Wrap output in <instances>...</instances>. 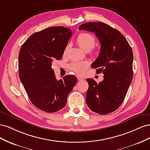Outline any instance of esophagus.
<instances>
[{
	"label": "esophagus",
	"mask_w": 150,
	"mask_h": 150,
	"mask_svg": "<svg viewBox=\"0 0 150 150\" xmlns=\"http://www.w3.org/2000/svg\"><path fill=\"white\" fill-rule=\"evenodd\" d=\"M77 78H78V81H82V80H83V78H82V77H81L79 76H77Z\"/></svg>",
	"instance_id": "1"
}]
</instances>
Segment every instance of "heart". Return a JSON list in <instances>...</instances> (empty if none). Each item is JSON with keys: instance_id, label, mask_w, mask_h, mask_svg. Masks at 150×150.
I'll list each match as a JSON object with an SVG mask.
<instances>
[{"instance_id": "heart-1", "label": "heart", "mask_w": 150, "mask_h": 150, "mask_svg": "<svg viewBox=\"0 0 150 150\" xmlns=\"http://www.w3.org/2000/svg\"><path fill=\"white\" fill-rule=\"evenodd\" d=\"M76 43L84 51L89 52L91 54H95L94 46L96 43V39L92 34L86 33H80L76 38ZM69 47L70 44H67L63 51V55H66ZM89 66V62L88 61H75L70 63L68 67L76 74L83 75Z\"/></svg>"}]
</instances>
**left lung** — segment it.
<instances>
[{
  "label": "left lung",
  "mask_w": 150,
  "mask_h": 150,
  "mask_svg": "<svg viewBox=\"0 0 150 150\" xmlns=\"http://www.w3.org/2000/svg\"><path fill=\"white\" fill-rule=\"evenodd\" d=\"M79 29L94 33L101 44L100 52L91 67L96 68V73L103 72L104 79L99 84L93 79H86L89 84L86 103L94 112L109 114L121 106L132 81V49L120 31L103 22H88Z\"/></svg>",
  "instance_id": "8db88e82"
}]
</instances>
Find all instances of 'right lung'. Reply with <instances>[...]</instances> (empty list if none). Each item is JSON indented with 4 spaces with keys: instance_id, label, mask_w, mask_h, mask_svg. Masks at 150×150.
<instances>
[{
    "instance_id": "obj_1",
    "label": "right lung",
    "mask_w": 150,
    "mask_h": 150,
    "mask_svg": "<svg viewBox=\"0 0 150 150\" xmlns=\"http://www.w3.org/2000/svg\"><path fill=\"white\" fill-rule=\"evenodd\" d=\"M72 35L69 28L50 27L31 35L20 49V80L32 103L45 112L62 110L78 81L72 75L57 81L51 67L53 61L62 58Z\"/></svg>"
}]
</instances>
